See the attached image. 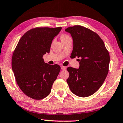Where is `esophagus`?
<instances>
[{
    "label": "esophagus",
    "mask_w": 123,
    "mask_h": 123,
    "mask_svg": "<svg viewBox=\"0 0 123 123\" xmlns=\"http://www.w3.org/2000/svg\"><path fill=\"white\" fill-rule=\"evenodd\" d=\"M61 68L62 70H65L66 69V68L65 67V66H61Z\"/></svg>",
    "instance_id": "1"
}]
</instances>
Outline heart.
I'll return each instance as SVG.
<instances>
[{"instance_id":"b5f03b06","label":"heart","mask_w":123,"mask_h":123,"mask_svg":"<svg viewBox=\"0 0 123 123\" xmlns=\"http://www.w3.org/2000/svg\"><path fill=\"white\" fill-rule=\"evenodd\" d=\"M70 38V37L66 34H62L61 36H60V38H61V40L62 42H64V41L66 40V39H68Z\"/></svg>"}]
</instances>
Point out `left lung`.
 <instances>
[{
  "label": "left lung",
  "mask_w": 123,
  "mask_h": 123,
  "mask_svg": "<svg viewBox=\"0 0 123 123\" xmlns=\"http://www.w3.org/2000/svg\"><path fill=\"white\" fill-rule=\"evenodd\" d=\"M71 35L74 48L71 58L76 57L79 68L68 67L66 81L73 93L80 97L92 95L101 87L109 72L110 55L98 34L82 26L65 29Z\"/></svg>",
  "instance_id": "8db88e82"
}]
</instances>
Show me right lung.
Listing matches in <instances>:
<instances>
[{
	"label": "right lung",
	"instance_id": "right-lung-1",
	"mask_svg": "<svg viewBox=\"0 0 123 123\" xmlns=\"http://www.w3.org/2000/svg\"><path fill=\"white\" fill-rule=\"evenodd\" d=\"M62 27H36L19 40L13 53L12 68L21 91L33 99L49 95L60 70L57 64L45 63L43 56L49 53L53 38Z\"/></svg>",
	"mask_w": 123,
	"mask_h": 123
}]
</instances>
